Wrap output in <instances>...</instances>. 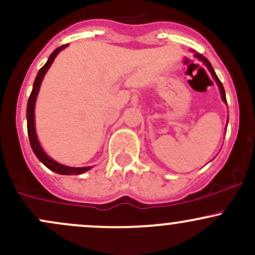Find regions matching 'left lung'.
<instances>
[{
    "instance_id": "left-lung-1",
    "label": "left lung",
    "mask_w": 255,
    "mask_h": 255,
    "mask_svg": "<svg viewBox=\"0 0 255 255\" xmlns=\"http://www.w3.org/2000/svg\"><path fill=\"white\" fill-rule=\"evenodd\" d=\"M195 57H198V58H199V60H202L203 62L205 63V66L208 67V69H209V71H210V73L213 74L214 79H215V80H216V83H218V85H219V88H220V92H221L222 100H224L225 103H227V101H226V95H225V89H224V87H222V83L220 82V79L218 78V76H216L215 71H214V68H213V66H211V63L209 62V61H208V58H205L204 56L200 55V53H195Z\"/></svg>"
}]
</instances>
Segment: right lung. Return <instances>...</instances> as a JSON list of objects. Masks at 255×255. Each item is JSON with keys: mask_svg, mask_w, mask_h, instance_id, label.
Listing matches in <instances>:
<instances>
[{"mask_svg": "<svg viewBox=\"0 0 255 255\" xmlns=\"http://www.w3.org/2000/svg\"><path fill=\"white\" fill-rule=\"evenodd\" d=\"M66 46H67V44L57 47V49L53 51V52L50 55L47 62L39 69V72H37L36 78H35V80H34L33 90H31L30 96H29L28 106H26L28 135H29V141H30V146H31V149H33L34 154L36 155L37 159L44 163L47 168H50V170L53 171V172L60 173V175H80V173L90 170L92 167H68V166L61 165V163L53 161L51 157H49L46 154H45V151L42 150L41 146H40L39 140H37V136L35 133V126H34V106H35L36 95H37V93H39V88H40V84H41V80H42V78H44V76H45V73L47 72V69L50 68L51 63H52L53 60H55V57L58 55V52H60L61 50H63Z\"/></svg>", "mask_w": 255, "mask_h": 255, "instance_id": "add662e5", "label": "right lung"}]
</instances>
